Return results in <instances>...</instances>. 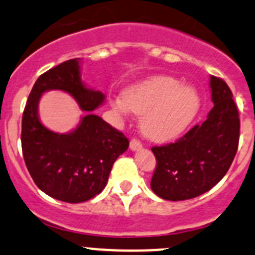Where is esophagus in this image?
Here are the masks:
<instances>
[{"label":"esophagus","mask_w":255,"mask_h":255,"mask_svg":"<svg viewBox=\"0 0 255 255\" xmlns=\"http://www.w3.org/2000/svg\"><path fill=\"white\" fill-rule=\"evenodd\" d=\"M129 148L132 150H138V149L142 148V142L139 139H137V138H133L129 143Z\"/></svg>","instance_id":"34e87169"}]
</instances>
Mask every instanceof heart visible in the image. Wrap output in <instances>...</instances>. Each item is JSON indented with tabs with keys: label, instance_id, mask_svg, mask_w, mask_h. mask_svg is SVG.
I'll return each mask as SVG.
<instances>
[{
	"label": "heart",
	"instance_id": "1",
	"mask_svg": "<svg viewBox=\"0 0 255 255\" xmlns=\"http://www.w3.org/2000/svg\"><path fill=\"white\" fill-rule=\"evenodd\" d=\"M116 111L142 115L140 128L154 142L179 137L191 125L200 109L195 89L171 76H153L128 87L123 97L112 100Z\"/></svg>",
	"mask_w": 255,
	"mask_h": 255
}]
</instances>
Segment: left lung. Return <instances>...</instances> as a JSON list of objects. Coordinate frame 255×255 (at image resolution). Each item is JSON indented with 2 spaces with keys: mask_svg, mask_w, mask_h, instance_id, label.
Instances as JSON below:
<instances>
[{
  "mask_svg": "<svg viewBox=\"0 0 255 255\" xmlns=\"http://www.w3.org/2000/svg\"><path fill=\"white\" fill-rule=\"evenodd\" d=\"M210 87L215 106L207 120L176 142L151 148L156 166L150 187L161 199L182 201L205 194L226 175L235 159L241 122L233 94L213 75Z\"/></svg>",
  "mask_w": 255,
  "mask_h": 255,
  "instance_id": "8db88e82",
  "label": "left lung"
}]
</instances>
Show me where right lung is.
Here are the masks:
<instances>
[{"label":"right lung","instance_id":"1","mask_svg":"<svg viewBox=\"0 0 255 255\" xmlns=\"http://www.w3.org/2000/svg\"><path fill=\"white\" fill-rule=\"evenodd\" d=\"M49 89L70 93L87 115L70 133H55L37 116L40 96ZM105 95L85 86L80 59H70L38 78L28 96L22 117V151L35 185L50 197L79 204L99 195L109 181L116 159L129 140L123 133L94 115Z\"/></svg>","mask_w":255,"mask_h":255}]
</instances>
